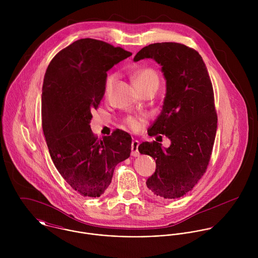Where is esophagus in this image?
Instances as JSON below:
<instances>
[{
    "instance_id": "34e87169",
    "label": "esophagus",
    "mask_w": 258,
    "mask_h": 258,
    "mask_svg": "<svg viewBox=\"0 0 258 258\" xmlns=\"http://www.w3.org/2000/svg\"><path fill=\"white\" fill-rule=\"evenodd\" d=\"M138 147H139V141L137 140H134L131 144V155L133 157H139L140 156V153L138 151Z\"/></svg>"
}]
</instances>
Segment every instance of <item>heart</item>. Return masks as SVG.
Returning a JSON list of instances; mask_svg holds the SVG:
<instances>
[{
  "label": "heart",
  "instance_id": "b5f03b06",
  "mask_svg": "<svg viewBox=\"0 0 258 258\" xmlns=\"http://www.w3.org/2000/svg\"><path fill=\"white\" fill-rule=\"evenodd\" d=\"M117 78V75L115 74H111L107 76L106 80H105V85H104V92L105 94H107L111 89V87L113 86L115 80ZM134 82L136 84V86L141 89L143 87H146L149 85H159V77L158 74H156V72L152 69H141L139 71H137L134 74ZM124 123L126 126H128L129 128L136 130L140 127L141 124V119L133 117V116H128L127 118L124 119Z\"/></svg>",
  "mask_w": 258,
  "mask_h": 258
}]
</instances>
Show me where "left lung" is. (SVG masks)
Wrapping results in <instances>:
<instances>
[{"label": "left lung", "instance_id": "obj_1", "mask_svg": "<svg viewBox=\"0 0 258 258\" xmlns=\"http://www.w3.org/2000/svg\"><path fill=\"white\" fill-rule=\"evenodd\" d=\"M143 58L162 67L167 83L161 114L148 134L171 140L169 148L155 141L139 145L141 154L156 160V171L146 184L159 199H178L198 184L211 160L218 127L213 84L199 52L182 43L149 44L134 61Z\"/></svg>", "mask_w": 258, "mask_h": 258}]
</instances>
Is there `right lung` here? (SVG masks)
<instances>
[{
    "mask_svg": "<svg viewBox=\"0 0 258 258\" xmlns=\"http://www.w3.org/2000/svg\"><path fill=\"white\" fill-rule=\"evenodd\" d=\"M132 53L102 40L81 38L61 49L44 74L41 124L52 162L74 190L97 198L114 169L130 157L131 136L115 130L103 140L91 131V111L104 95L106 72Z\"/></svg>",
    "mask_w": 258,
    "mask_h": 258,
    "instance_id": "right-lung-1",
    "label": "right lung"
}]
</instances>
